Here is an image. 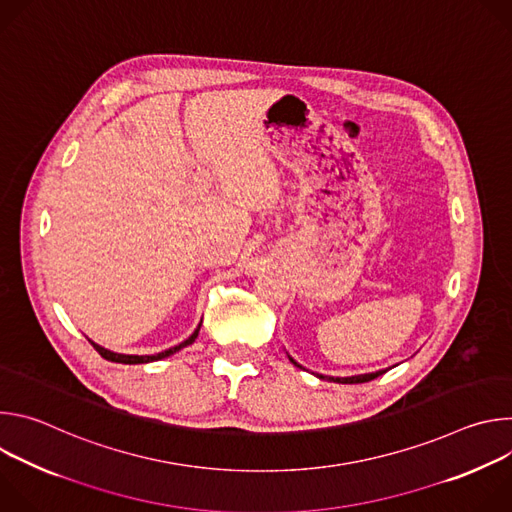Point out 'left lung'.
Masks as SVG:
<instances>
[{"mask_svg": "<svg viewBox=\"0 0 512 512\" xmlns=\"http://www.w3.org/2000/svg\"><path fill=\"white\" fill-rule=\"evenodd\" d=\"M287 358L296 364V367H300V369H304L300 362H296L294 358H291L289 354H287ZM385 371H375V373H364V375H352V377H326V375H320V373H316V377L318 379H328V381H334V383H342V385H352V383H367V381H373V379H377L379 375H383Z\"/></svg>", "mask_w": 512, "mask_h": 512, "instance_id": "1", "label": "left lung"}]
</instances>
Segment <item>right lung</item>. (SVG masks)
<instances>
[{"label":"right lung","mask_w":512,"mask_h":512,"mask_svg":"<svg viewBox=\"0 0 512 512\" xmlns=\"http://www.w3.org/2000/svg\"><path fill=\"white\" fill-rule=\"evenodd\" d=\"M200 326H202V320H200V324L196 326V330H194L184 342H180V344H176V346H172V348H168V350H162V352H158V354H121V352L107 350L105 346H101V344H97V342H93V340H89V342L93 344V348H95L105 360L121 362V364H145V362H154V360L168 358V356H172L174 352H178V350L190 346V344L196 340V336H198V332H200Z\"/></svg>","instance_id":"1"}]
</instances>
